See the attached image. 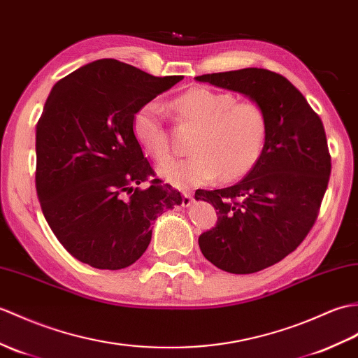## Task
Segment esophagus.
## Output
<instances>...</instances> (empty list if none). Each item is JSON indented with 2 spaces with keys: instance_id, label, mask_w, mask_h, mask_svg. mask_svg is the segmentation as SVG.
I'll list each match as a JSON object with an SVG mask.
<instances>
[{
  "instance_id": "esophagus-1",
  "label": "esophagus",
  "mask_w": 358,
  "mask_h": 358,
  "mask_svg": "<svg viewBox=\"0 0 358 358\" xmlns=\"http://www.w3.org/2000/svg\"><path fill=\"white\" fill-rule=\"evenodd\" d=\"M190 204H192V194H190V192H182L181 206L182 207H189Z\"/></svg>"
}]
</instances>
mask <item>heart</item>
I'll return each instance as SVG.
<instances>
[{"label":"heart","mask_w":358,"mask_h":358,"mask_svg":"<svg viewBox=\"0 0 358 358\" xmlns=\"http://www.w3.org/2000/svg\"><path fill=\"white\" fill-rule=\"evenodd\" d=\"M180 119L198 128L192 141L194 155L160 168V176L177 187L206 185L220 176L234 181L247 176L264 154L268 136V114L255 101H238L230 91L190 88L173 101ZM138 143L155 162L171 157V138L159 102L140 106L132 119Z\"/></svg>","instance_id":"obj_1"}]
</instances>
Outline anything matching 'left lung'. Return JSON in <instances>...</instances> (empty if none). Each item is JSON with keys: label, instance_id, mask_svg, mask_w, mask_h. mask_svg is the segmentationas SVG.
<instances>
[{"label": "left lung", "instance_id": "8db88e82", "mask_svg": "<svg viewBox=\"0 0 358 358\" xmlns=\"http://www.w3.org/2000/svg\"><path fill=\"white\" fill-rule=\"evenodd\" d=\"M195 79L238 91L267 110V143L247 177L226 189L195 192L218 210L217 226L198 238L206 259L235 274L261 271L294 252L317 220L331 173L325 128L279 73L243 69Z\"/></svg>", "mask_w": 358, "mask_h": 358}]
</instances>
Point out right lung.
Here are the masks:
<instances>
[{
  "label": "right lung",
  "instance_id": "right-lung-1",
  "mask_svg": "<svg viewBox=\"0 0 358 358\" xmlns=\"http://www.w3.org/2000/svg\"><path fill=\"white\" fill-rule=\"evenodd\" d=\"M181 79L101 59L50 93L36 124V192L50 229L80 262L129 267L146 252L157 217L181 204L178 190L155 177L132 128L138 108ZM145 180L148 189L136 187Z\"/></svg>",
  "mask_w": 358,
  "mask_h": 358
}]
</instances>
